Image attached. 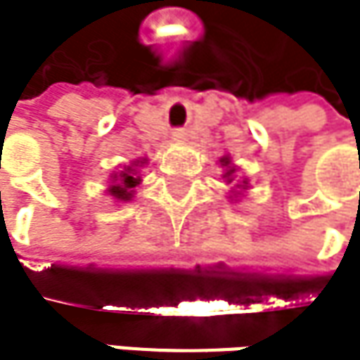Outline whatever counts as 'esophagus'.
I'll list each match as a JSON object with an SVG mask.
<instances>
[{"instance_id":"esophagus-1","label":"esophagus","mask_w":360,"mask_h":360,"mask_svg":"<svg viewBox=\"0 0 360 360\" xmlns=\"http://www.w3.org/2000/svg\"><path fill=\"white\" fill-rule=\"evenodd\" d=\"M173 137H175L177 141H181V139H185V131H179V129H177V131L173 133Z\"/></svg>"}]
</instances>
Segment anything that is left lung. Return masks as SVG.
<instances>
[{
	"label": "left lung",
	"mask_w": 360,
	"mask_h": 360,
	"mask_svg": "<svg viewBox=\"0 0 360 360\" xmlns=\"http://www.w3.org/2000/svg\"><path fill=\"white\" fill-rule=\"evenodd\" d=\"M221 162H223V167H227L225 179H227V183H231V181H233V173H236V169H233V167H229V158H223ZM244 183H246V181H244Z\"/></svg>",
	"instance_id": "obj_1"
}]
</instances>
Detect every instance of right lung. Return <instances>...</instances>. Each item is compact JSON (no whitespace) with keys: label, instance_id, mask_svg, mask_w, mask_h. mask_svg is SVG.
I'll use <instances>...</instances> for the list:
<instances>
[{"label":"right lung","instance_id":"add662e5","mask_svg":"<svg viewBox=\"0 0 360 360\" xmlns=\"http://www.w3.org/2000/svg\"><path fill=\"white\" fill-rule=\"evenodd\" d=\"M139 183V177L135 173V167H124V171H120L118 175L112 177L110 185V195L118 198V200H131L133 195V187Z\"/></svg>","mask_w":360,"mask_h":360}]
</instances>
